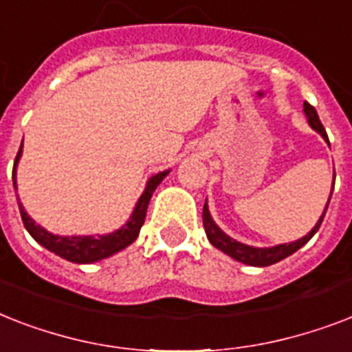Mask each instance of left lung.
Instances as JSON below:
<instances>
[{
	"mask_svg": "<svg viewBox=\"0 0 352 352\" xmlns=\"http://www.w3.org/2000/svg\"><path fill=\"white\" fill-rule=\"evenodd\" d=\"M303 111H305V117L311 124L312 129H316L320 135H322L325 140L329 142V137L327 133H325V127L322 126V122L318 118V113L316 109L305 102L303 104ZM334 188V184H333ZM331 195H333V190H331ZM331 201V197H329ZM329 201H327V206L323 210L322 217L318 219L316 226L312 228L305 237H301L298 241H292V243H285V245H276V246H268V248H257V246H250V245H243L239 241L232 239L230 235H226L225 232L221 230L219 226L215 225L214 219H212V215H210V210H208V204L204 203V208H203V225H204V232H206V237L215 248H219L221 252H225L226 256L234 257L235 261H241L245 263V265H252V267H268V265H274V263L281 261L285 257L292 256L296 250H300L301 246L307 245L311 237L320 230V226H322V221L325 217V212L329 208Z\"/></svg>",
	"mask_w": 352,
	"mask_h": 352,
	"instance_id": "left-lung-1",
	"label": "left lung"
}]
</instances>
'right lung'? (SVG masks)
Segmentation results:
<instances>
[{
    "label": "right lung",
    "instance_id": "add662e5",
    "mask_svg": "<svg viewBox=\"0 0 352 352\" xmlns=\"http://www.w3.org/2000/svg\"><path fill=\"white\" fill-rule=\"evenodd\" d=\"M21 148H23V142L19 146V151L16 155V160H14V171H12V181H14V190H18L16 186V166H18V160L21 157ZM170 173V170L160 171L157 175H153L146 184V190L138 199L137 206L133 210L131 217L127 221L126 225L122 226L120 230L113 232V234L107 235H56L47 232L45 228H41L40 225H36L34 219L29 217V214L25 212L23 204L19 203V214H21V221H23L25 228L32 237H34L36 243H40L41 246H45L47 250L54 252L56 256L63 257L71 263H95L100 261V259H106V257L117 254V252L124 250L126 246H129L133 241L138 237V232L142 228L144 219H146V212H148L149 199L153 195V192L157 190L162 179Z\"/></svg>",
    "mask_w": 352,
    "mask_h": 352
}]
</instances>
